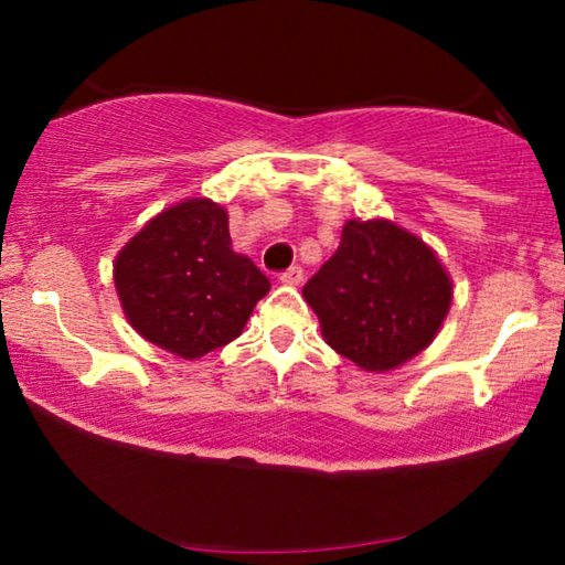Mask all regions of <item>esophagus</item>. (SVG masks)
<instances>
[{
  "label": "esophagus",
  "mask_w": 565,
  "mask_h": 565,
  "mask_svg": "<svg viewBox=\"0 0 565 565\" xmlns=\"http://www.w3.org/2000/svg\"><path fill=\"white\" fill-rule=\"evenodd\" d=\"M280 282L282 285H292V288H296V285L303 282V269H300V267L285 269V273L280 275Z\"/></svg>",
  "instance_id": "esophagus-1"
}]
</instances>
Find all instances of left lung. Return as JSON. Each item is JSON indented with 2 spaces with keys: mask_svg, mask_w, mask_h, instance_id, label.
Here are the masks:
<instances>
[{
  "mask_svg": "<svg viewBox=\"0 0 565 565\" xmlns=\"http://www.w3.org/2000/svg\"><path fill=\"white\" fill-rule=\"evenodd\" d=\"M303 298L331 350L367 373H388L435 342L452 306V277L398 223L352 218Z\"/></svg>",
  "mask_w": 565,
  "mask_h": 565,
  "instance_id": "obj_1",
  "label": "left lung"
}]
</instances>
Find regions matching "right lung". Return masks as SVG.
Wrapping results in <instances>:
<instances>
[{
    "label": "right lung",
    "mask_w": 565,
    "mask_h": 565,
    "mask_svg": "<svg viewBox=\"0 0 565 565\" xmlns=\"http://www.w3.org/2000/svg\"><path fill=\"white\" fill-rule=\"evenodd\" d=\"M122 313L146 342L198 360L242 334L269 280L234 252L226 207L188 198L153 215L118 252Z\"/></svg>",
    "instance_id": "obj_1"
}]
</instances>
